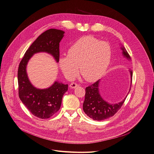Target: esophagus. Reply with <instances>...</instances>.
<instances>
[{
  "instance_id": "34e87169",
  "label": "esophagus",
  "mask_w": 154,
  "mask_h": 154,
  "mask_svg": "<svg viewBox=\"0 0 154 154\" xmlns=\"http://www.w3.org/2000/svg\"><path fill=\"white\" fill-rule=\"evenodd\" d=\"M79 86V85L75 83H71L70 85H69V87L70 88H75L76 87H77Z\"/></svg>"
}]
</instances>
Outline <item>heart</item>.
<instances>
[{"label":"heart","instance_id":"obj_1","mask_svg":"<svg viewBox=\"0 0 154 154\" xmlns=\"http://www.w3.org/2000/svg\"><path fill=\"white\" fill-rule=\"evenodd\" d=\"M109 44L93 36H85L71 45L67 55L60 58V66L69 79L77 76L79 67L82 76L88 82L101 78L110 62Z\"/></svg>","mask_w":154,"mask_h":154}]
</instances>
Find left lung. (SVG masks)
Segmentation results:
<instances>
[{"label": "left lung", "instance_id": "obj_1", "mask_svg": "<svg viewBox=\"0 0 154 154\" xmlns=\"http://www.w3.org/2000/svg\"><path fill=\"white\" fill-rule=\"evenodd\" d=\"M124 57L131 60V57L124 47H122ZM132 80V71L130 70ZM100 80L85 88V99L83 103V110L85 114L94 120H102L113 116L121 108L126 99L122 102L110 104L104 101L99 91Z\"/></svg>", "mask_w": 154, "mask_h": 154}]
</instances>
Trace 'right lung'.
<instances>
[{"instance_id": "1", "label": "right lung", "mask_w": 154, "mask_h": 154, "mask_svg": "<svg viewBox=\"0 0 154 154\" xmlns=\"http://www.w3.org/2000/svg\"><path fill=\"white\" fill-rule=\"evenodd\" d=\"M64 32L50 29L40 35L25 53L17 71L18 93L20 100L35 116L48 119L60 109L62 98L68 90V85L55 82L46 89H38L30 83L26 71L27 63L37 52L51 54L57 62L60 59V42Z\"/></svg>"}]
</instances>
